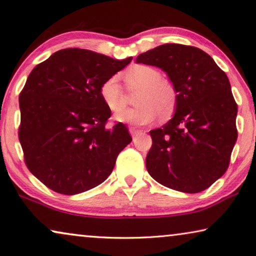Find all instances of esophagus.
I'll return each mask as SVG.
<instances>
[{"instance_id":"1","label":"esophagus","mask_w":256,"mask_h":256,"mask_svg":"<svg viewBox=\"0 0 256 256\" xmlns=\"http://www.w3.org/2000/svg\"><path fill=\"white\" fill-rule=\"evenodd\" d=\"M129 132H130V134H132V137H134V136H137L138 134H140L142 132L139 129H137V128H134V127H130L129 128Z\"/></svg>"}]
</instances>
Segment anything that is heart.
<instances>
[{
    "mask_svg": "<svg viewBox=\"0 0 256 256\" xmlns=\"http://www.w3.org/2000/svg\"><path fill=\"white\" fill-rule=\"evenodd\" d=\"M124 79L130 89H140L136 104L138 107L124 110V100L118 76H110L100 88V94L106 106L116 114L118 122L147 124L155 122L160 114L166 119L174 114L177 106V92L174 86L162 80L160 71L149 66H134L124 72Z\"/></svg>",
    "mask_w": 256,
    "mask_h": 256,
    "instance_id": "1",
    "label": "heart"
}]
</instances>
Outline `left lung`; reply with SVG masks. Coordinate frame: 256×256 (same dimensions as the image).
Segmentation results:
<instances>
[{
	"label": "left lung",
	"mask_w": 256,
	"mask_h": 256,
	"mask_svg": "<svg viewBox=\"0 0 256 256\" xmlns=\"http://www.w3.org/2000/svg\"><path fill=\"white\" fill-rule=\"evenodd\" d=\"M136 64L165 71L177 92L172 118L149 132V175L178 192L206 190L228 170L238 139V104L228 76L203 50L176 43L142 53Z\"/></svg>",
	"instance_id": "left-lung-1"
}]
</instances>
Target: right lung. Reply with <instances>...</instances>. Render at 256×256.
Returning a JSON list of instances; mask_svg holds the SVG:
<instances>
[{
    "label": "right lung",
    "mask_w": 256,
    "mask_h": 256,
    "mask_svg": "<svg viewBox=\"0 0 256 256\" xmlns=\"http://www.w3.org/2000/svg\"><path fill=\"white\" fill-rule=\"evenodd\" d=\"M132 60L64 49L28 74L18 97V139L28 170L50 190L76 195L100 185L132 142L124 124L106 128L112 112L100 94Z\"/></svg>",
    "instance_id": "add662e5"
}]
</instances>
